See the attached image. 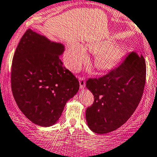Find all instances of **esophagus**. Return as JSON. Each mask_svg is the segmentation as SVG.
I'll return each instance as SVG.
<instances>
[{"label":"esophagus","mask_w":157,"mask_h":157,"mask_svg":"<svg viewBox=\"0 0 157 157\" xmlns=\"http://www.w3.org/2000/svg\"><path fill=\"white\" fill-rule=\"evenodd\" d=\"M79 82H80V89H84L85 86H86V81H85V78L83 77H80L79 79Z\"/></svg>","instance_id":"obj_1"}]
</instances>
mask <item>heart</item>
Returning <instances> with one entry per match:
<instances>
[{"label": "heart", "mask_w": 157, "mask_h": 157, "mask_svg": "<svg viewBox=\"0 0 157 157\" xmlns=\"http://www.w3.org/2000/svg\"><path fill=\"white\" fill-rule=\"evenodd\" d=\"M113 40H103L86 44L85 46L78 43L70 45L65 54V62L68 68L77 71L88 60L86 50L96 54L94 66L100 72L109 73L117 67L126 54L122 45H116Z\"/></svg>", "instance_id": "heart-1"}]
</instances>
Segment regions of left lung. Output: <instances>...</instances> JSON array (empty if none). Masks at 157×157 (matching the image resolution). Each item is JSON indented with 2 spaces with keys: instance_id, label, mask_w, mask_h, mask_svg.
Returning <instances> with one entry per match:
<instances>
[{
  "instance_id": "8db88e82",
  "label": "left lung",
  "mask_w": 157,
  "mask_h": 157,
  "mask_svg": "<svg viewBox=\"0 0 157 157\" xmlns=\"http://www.w3.org/2000/svg\"><path fill=\"white\" fill-rule=\"evenodd\" d=\"M145 82V60L135 53L104 77L89 79L86 86L94 96V103L86 111L88 127L99 134L121 127L136 110Z\"/></svg>"
}]
</instances>
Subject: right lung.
<instances>
[{
	"label": "right lung",
	"instance_id": "add662e5",
	"mask_svg": "<svg viewBox=\"0 0 157 157\" xmlns=\"http://www.w3.org/2000/svg\"><path fill=\"white\" fill-rule=\"evenodd\" d=\"M63 44L28 29L13 57L11 89L21 112L32 123L51 127L58 121L67 102L80 84L60 57Z\"/></svg>",
	"mask_w": 157,
	"mask_h": 157
}]
</instances>
